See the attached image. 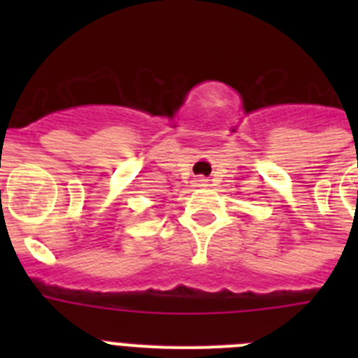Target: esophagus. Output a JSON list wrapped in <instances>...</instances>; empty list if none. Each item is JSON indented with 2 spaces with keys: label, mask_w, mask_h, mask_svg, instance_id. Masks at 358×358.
I'll return each instance as SVG.
<instances>
[{
  "label": "esophagus",
  "mask_w": 358,
  "mask_h": 358,
  "mask_svg": "<svg viewBox=\"0 0 358 358\" xmlns=\"http://www.w3.org/2000/svg\"><path fill=\"white\" fill-rule=\"evenodd\" d=\"M197 182H199V185H201V186H204V179H199Z\"/></svg>",
  "instance_id": "1"
}]
</instances>
